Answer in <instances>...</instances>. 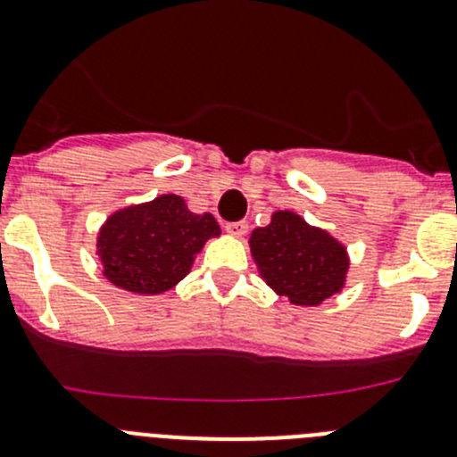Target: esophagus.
<instances>
[{
  "label": "esophagus",
  "mask_w": 457,
  "mask_h": 457,
  "mask_svg": "<svg viewBox=\"0 0 457 457\" xmlns=\"http://www.w3.org/2000/svg\"><path fill=\"white\" fill-rule=\"evenodd\" d=\"M224 228H226V233H228V236L242 237V236H245V233H247L249 224H247V221H228V224H226Z\"/></svg>",
  "instance_id": "1"
}]
</instances>
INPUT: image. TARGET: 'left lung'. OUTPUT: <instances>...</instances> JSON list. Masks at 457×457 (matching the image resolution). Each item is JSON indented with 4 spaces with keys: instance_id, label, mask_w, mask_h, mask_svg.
Masks as SVG:
<instances>
[{
    "instance_id": "1",
    "label": "left lung",
    "mask_w": 457,
    "mask_h": 457,
    "mask_svg": "<svg viewBox=\"0 0 457 457\" xmlns=\"http://www.w3.org/2000/svg\"><path fill=\"white\" fill-rule=\"evenodd\" d=\"M249 245L270 288L293 304L316 306L343 288L350 265L345 247L295 212H274Z\"/></svg>"
}]
</instances>
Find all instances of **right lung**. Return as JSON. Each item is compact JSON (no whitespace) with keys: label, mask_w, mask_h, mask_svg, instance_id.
I'll return each instance as SVG.
<instances>
[{"label":"right lung","mask_w":457,"mask_h":457,"mask_svg":"<svg viewBox=\"0 0 457 457\" xmlns=\"http://www.w3.org/2000/svg\"><path fill=\"white\" fill-rule=\"evenodd\" d=\"M220 236L210 212L194 215L176 194L119 210L98 237L104 277L119 288L155 295L173 288L208 237Z\"/></svg>","instance_id":"add662e5"}]
</instances>
